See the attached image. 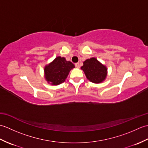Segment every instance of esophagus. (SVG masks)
<instances>
[{"label":"esophagus","instance_id":"1","mask_svg":"<svg viewBox=\"0 0 148 148\" xmlns=\"http://www.w3.org/2000/svg\"><path fill=\"white\" fill-rule=\"evenodd\" d=\"M75 66H76V67H77V68H79L80 67V64H79V63L78 62V63H76V64H75Z\"/></svg>","mask_w":148,"mask_h":148}]
</instances>
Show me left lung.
<instances>
[{
  "instance_id": "1",
  "label": "left lung",
  "mask_w": 148,
  "mask_h": 148,
  "mask_svg": "<svg viewBox=\"0 0 148 148\" xmlns=\"http://www.w3.org/2000/svg\"><path fill=\"white\" fill-rule=\"evenodd\" d=\"M90 82L99 84L103 82L108 76V68L95 57L87 59L81 67Z\"/></svg>"
}]
</instances>
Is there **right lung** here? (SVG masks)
I'll return each instance as SVG.
<instances>
[{"instance_id":"1","label":"right lung","mask_w":148,"mask_h":148,"mask_svg":"<svg viewBox=\"0 0 148 148\" xmlns=\"http://www.w3.org/2000/svg\"><path fill=\"white\" fill-rule=\"evenodd\" d=\"M74 67V65L66 60L65 58L57 56L45 65L44 69L45 80L51 85H58L64 82L71 69Z\"/></svg>"}]
</instances>
